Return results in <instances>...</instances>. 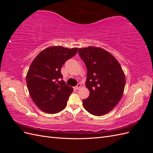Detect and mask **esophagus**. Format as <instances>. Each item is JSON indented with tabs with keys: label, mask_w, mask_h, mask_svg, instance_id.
I'll return each mask as SVG.
<instances>
[{
	"label": "esophagus",
	"mask_w": 153,
	"mask_h": 153,
	"mask_svg": "<svg viewBox=\"0 0 153 153\" xmlns=\"http://www.w3.org/2000/svg\"><path fill=\"white\" fill-rule=\"evenodd\" d=\"M81 87H82V85L80 84H78L77 85H76L75 87H74V89L78 90V89H79Z\"/></svg>",
	"instance_id": "1"
}]
</instances>
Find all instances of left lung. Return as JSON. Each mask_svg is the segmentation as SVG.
<instances>
[{
    "label": "left lung",
    "mask_w": 153,
    "mask_h": 153,
    "mask_svg": "<svg viewBox=\"0 0 153 153\" xmlns=\"http://www.w3.org/2000/svg\"><path fill=\"white\" fill-rule=\"evenodd\" d=\"M79 56L87 69L85 85L90 94L83 100L88 112L101 116L109 112L121 100L125 87L122 68L113 55L94 47L78 49Z\"/></svg>",
    "instance_id": "left-lung-1"
}]
</instances>
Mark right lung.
Returning <instances> with one entry per match:
<instances>
[{
	"label": "right lung",
	"instance_id": "right-lung-1",
	"mask_svg": "<svg viewBox=\"0 0 153 153\" xmlns=\"http://www.w3.org/2000/svg\"><path fill=\"white\" fill-rule=\"evenodd\" d=\"M77 48L51 47L41 52L27 74V85L34 103L45 113L56 114L66 107L73 89L62 80L61 70Z\"/></svg>",
	"mask_w": 153,
	"mask_h": 153
}]
</instances>
